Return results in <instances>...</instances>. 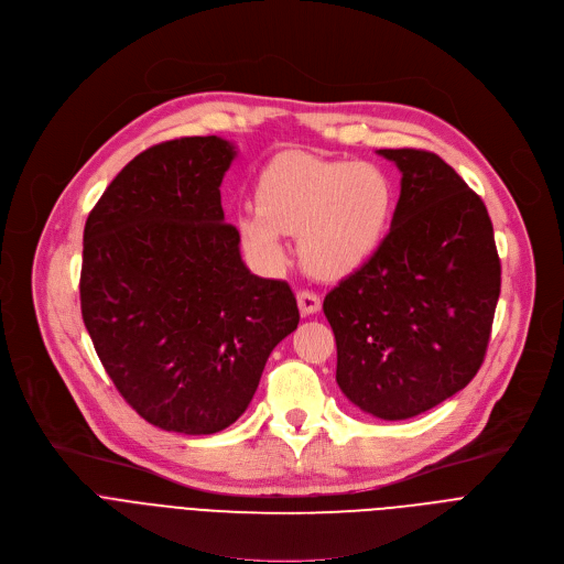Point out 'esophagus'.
I'll return each instance as SVG.
<instances>
[{
    "instance_id": "obj_1",
    "label": "esophagus",
    "mask_w": 564,
    "mask_h": 564,
    "mask_svg": "<svg viewBox=\"0 0 564 564\" xmlns=\"http://www.w3.org/2000/svg\"><path fill=\"white\" fill-rule=\"evenodd\" d=\"M297 307L305 316L316 314L321 310V295L316 291H310V289H300L297 291Z\"/></svg>"
}]
</instances>
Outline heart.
<instances>
[{
    "label": "heart",
    "mask_w": 564,
    "mask_h": 564,
    "mask_svg": "<svg viewBox=\"0 0 564 564\" xmlns=\"http://www.w3.org/2000/svg\"><path fill=\"white\" fill-rule=\"evenodd\" d=\"M254 203L237 228L259 262L282 264L280 232L300 235L305 269L336 280L361 269L381 246L393 219L395 185L370 162L286 153L259 173Z\"/></svg>",
    "instance_id": "b5f03b06"
}]
</instances>
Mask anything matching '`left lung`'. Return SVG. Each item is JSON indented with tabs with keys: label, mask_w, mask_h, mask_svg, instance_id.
Masks as SVG:
<instances>
[{
	"label": "left lung",
	"mask_w": 564,
	"mask_h": 564,
	"mask_svg": "<svg viewBox=\"0 0 564 564\" xmlns=\"http://www.w3.org/2000/svg\"><path fill=\"white\" fill-rule=\"evenodd\" d=\"M402 173L388 232L323 302L336 381L355 406L406 420L479 372L501 291L488 209L436 153L379 149Z\"/></svg>",
	"instance_id": "obj_1"
}]
</instances>
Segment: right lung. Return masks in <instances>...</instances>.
<instances>
[{"mask_svg": "<svg viewBox=\"0 0 564 564\" xmlns=\"http://www.w3.org/2000/svg\"><path fill=\"white\" fill-rule=\"evenodd\" d=\"M230 142L181 138L128 162L83 230L80 314L121 398L164 431L205 436L250 404L300 321L291 286L252 275L224 221Z\"/></svg>", "mask_w": 564, "mask_h": 564, "instance_id": "add662e5", "label": "right lung"}]
</instances>
